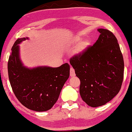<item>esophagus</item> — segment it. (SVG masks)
<instances>
[{"mask_svg": "<svg viewBox=\"0 0 132 132\" xmlns=\"http://www.w3.org/2000/svg\"><path fill=\"white\" fill-rule=\"evenodd\" d=\"M70 75L71 77H75L76 76L75 69H73L72 67H71L70 69Z\"/></svg>", "mask_w": 132, "mask_h": 132, "instance_id": "obj_1", "label": "esophagus"}]
</instances>
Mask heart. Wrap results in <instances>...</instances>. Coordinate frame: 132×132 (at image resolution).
Returning a JSON list of instances; mask_svg holds the SVG:
<instances>
[{
	"label": "heart",
	"mask_w": 132,
	"mask_h": 132,
	"mask_svg": "<svg viewBox=\"0 0 132 132\" xmlns=\"http://www.w3.org/2000/svg\"><path fill=\"white\" fill-rule=\"evenodd\" d=\"M80 40V38L79 37H77L75 39V41H79ZM87 44L86 42H82L81 44V46H80V52H82V51H83L85 49L87 48Z\"/></svg>",
	"instance_id": "1"
}]
</instances>
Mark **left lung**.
Masks as SVG:
<instances>
[{
	"mask_svg": "<svg viewBox=\"0 0 132 132\" xmlns=\"http://www.w3.org/2000/svg\"><path fill=\"white\" fill-rule=\"evenodd\" d=\"M97 30L100 35L93 46L70 60L80 80V96L91 107L110 101L119 93L123 79V58L117 38L106 29Z\"/></svg>",
	"mask_w": 132,
	"mask_h": 132,
	"instance_id": "8db88e82",
	"label": "left lung"
}]
</instances>
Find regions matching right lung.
Segmentation results:
<instances>
[{
  "mask_svg": "<svg viewBox=\"0 0 132 132\" xmlns=\"http://www.w3.org/2000/svg\"><path fill=\"white\" fill-rule=\"evenodd\" d=\"M28 39L18 38L13 45L7 64L9 79L15 97L24 106L37 112L46 111L58 100L69 77L70 66L68 63L58 68L24 66L19 44Z\"/></svg>",
  "mask_w": 132,
  "mask_h": 132,
  "instance_id": "right-lung-1",
  "label": "right lung"
}]
</instances>
